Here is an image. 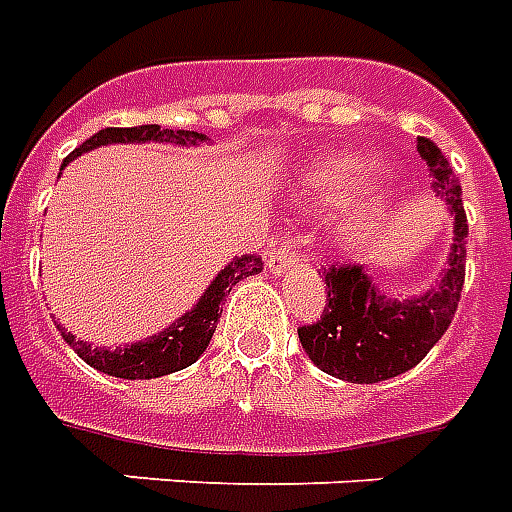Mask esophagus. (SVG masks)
<instances>
[{
	"mask_svg": "<svg viewBox=\"0 0 512 512\" xmlns=\"http://www.w3.org/2000/svg\"><path fill=\"white\" fill-rule=\"evenodd\" d=\"M297 261V251L288 245V242H278L275 248L267 256V267H270L272 275H280V272L288 270V264H294Z\"/></svg>",
	"mask_w": 512,
	"mask_h": 512,
	"instance_id": "obj_1",
	"label": "esophagus"
}]
</instances>
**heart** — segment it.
<instances>
[{"label":"heart","mask_w":512,"mask_h":512,"mask_svg":"<svg viewBox=\"0 0 512 512\" xmlns=\"http://www.w3.org/2000/svg\"><path fill=\"white\" fill-rule=\"evenodd\" d=\"M375 169V161L361 159V156H334L326 159L321 167L315 169L307 186L329 197H351L361 186V180Z\"/></svg>","instance_id":"b5f03b06"}]
</instances>
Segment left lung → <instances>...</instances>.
Returning a JSON list of instances; mask_svg holds the SVG:
<instances>
[{
	"label": "left lung",
	"instance_id": "left-lung-1",
	"mask_svg": "<svg viewBox=\"0 0 512 512\" xmlns=\"http://www.w3.org/2000/svg\"><path fill=\"white\" fill-rule=\"evenodd\" d=\"M418 153L432 172L434 194L445 199L453 221L448 267L421 297L391 299L356 264L324 267L326 307L321 321L299 326V343L318 370L348 383H380L413 370L451 326L464 286L467 213L461 186L443 151L418 137Z\"/></svg>",
	"mask_w": 512,
	"mask_h": 512
}]
</instances>
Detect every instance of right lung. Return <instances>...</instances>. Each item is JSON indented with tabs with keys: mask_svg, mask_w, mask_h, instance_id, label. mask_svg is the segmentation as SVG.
I'll use <instances>...</instances> for the list:
<instances>
[{
	"mask_svg": "<svg viewBox=\"0 0 512 512\" xmlns=\"http://www.w3.org/2000/svg\"><path fill=\"white\" fill-rule=\"evenodd\" d=\"M207 134L186 132V129H164L159 124L148 126H129V129H118V126H107L102 132H96L94 137H88L80 148L69 153L67 161L78 159L80 153L94 151L99 145H113V142H175V145H199L205 142ZM264 267V261L259 256L245 253L240 259H234L226 264L224 270L218 272V278L207 286L197 305L191 307L186 315H180L178 321L167 326L164 332L153 334L148 340L140 343L124 345V348H91L83 340H75V334H69L61 329L64 340L69 348L78 353L80 359L91 364L94 370L113 375V378L126 380H151L169 375L191 367L194 361L205 353L210 337H213L218 318H221V302L232 291L242 278L256 275Z\"/></svg>",
	"mask_w": 512,
	"mask_h": 512,
	"instance_id": "add662e5",
	"label": "right lung"
}]
</instances>
